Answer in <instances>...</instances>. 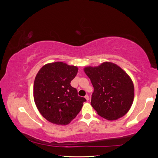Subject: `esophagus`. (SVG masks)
Listing matches in <instances>:
<instances>
[{
	"instance_id": "1",
	"label": "esophagus",
	"mask_w": 158,
	"mask_h": 158,
	"mask_svg": "<svg viewBox=\"0 0 158 158\" xmlns=\"http://www.w3.org/2000/svg\"><path fill=\"white\" fill-rule=\"evenodd\" d=\"M85 99H86V100H87V101H88V100L89 99V96H88V95L87 94V95H85Z\"/></svg>"
}]
</instances>
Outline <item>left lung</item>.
I'll return each instance as SVG.
<instances>
[{
    "instance_id": "left-lung-1",
    "label": "left lung",
    "mask_w": 158,
    "mask_h": 158,
    "mask_svg": "<svg viewBox=\"0 0 158 158\" xmlns=\"http://www.w3.org/2000/svg\"><path fill=\"white\" fill-rule=\"evenodd\" d=\"M84 70L94 86L91 105L99 115L113 121L126 114L135 95L133 82L126 72L110 62Z\"/></svg>"
}]
</instances>
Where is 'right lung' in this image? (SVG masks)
<instances>
[{
  "label": "right lung",
  "mask_w": 158,
  "mask_h": 158,
  "mask_svg": "<svg viewBox=\"0 0 158 158\" xmlns=\"http://www.w3.org/2000/svg\"><path fill=\"white\" fill-rule=\"evenodd\" d=\"M78 70L77 66L55 62L46 64L37 73L33 98L39 111L48 121L58 125H68L86 101L70 85Z\"/></svg>",
  "instance_id": "obj_1"
}]
</instances>
